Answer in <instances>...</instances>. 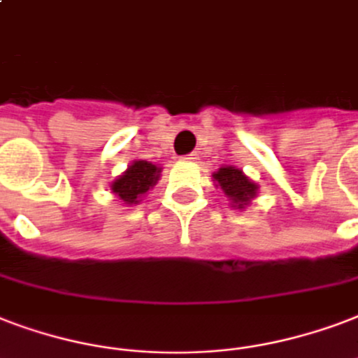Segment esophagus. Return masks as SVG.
<instances>
[{
	"label": "esophagus",
	"mask_w": 358,
	"mask_h": 358,
	"mask_svg": "<svg viewBox=\"0 0 358 358\" xmlns=\"http://www.w3.org/2000/svg\"><path fill=\"white\" fill-rule=\"evenodd\" d=\"M199 159V155L197 154H189V155H185L184 161H189V163H193V161H197Z\"/></svg>",
	"instance_id": "esophagus-1"
}]
</instances>
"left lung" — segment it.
<instances>
[{
  "mask_svg": "<svg viewBox=\"0 0 358 358\" xmlns=\"http://www.w3.org/2000/svg\"><path fill=\"white\" fill-rule=\"evenodd\" d=\"M212 176H214L215 187H220L231 203V208L244 210L252 204L253 199H257L259 184L253 182L250 176H245L242 169L225 165L217 169Z\"/></svg>",
  "mask_w": 358,
  "mask_h": 358,
  "instance_id": "obj_1",
  "label": "left lung"
}]
</instances>
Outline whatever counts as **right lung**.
I'll return each mask as SVG.
<instances>
[{"label": "right lung", "instance_id": "1", "mask_svg": "<svg viewBox=\"0 0 358 358\" xmlns=\"http://www.w3.org/2000/svg\"><path fill=\"white\" fill-rule=\"evenodd\" d=\"M159 176V165H154L152 161L146 159H136L118 178L110 182V193H114L122 204H138L150 189H154Z\"/></svg>", "mask_w": 358, "mask_h": 358}]
</instances>
